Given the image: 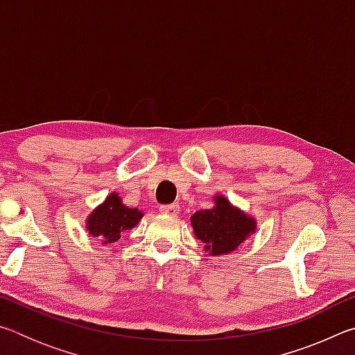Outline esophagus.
Instances as JSON below:
<instances>
[{
	"mask_svg": "<svg viewBox=\"0 0 355 355\" xmlns=\"http://www.w3.org/2000/svg\"><path fill=\"white\" fill-rule=\"evenodd\" d=\"M159 211L167 216H177L180 213V207L177 203H169V205H161Z\"/></svg>",
	"mask_w": 355,
	"mask_h": 355,
	"instance_id": "esophagus-1",
	"label": "esophagus"
}]
</instances>
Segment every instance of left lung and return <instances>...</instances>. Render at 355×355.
I'll return each mask as SVG.
<instances>
[{"mask_svg":"<svg viewBox=\"0 0 355 355\" xmlns=\"http://www.w3.org/2000/svg\"><path fill=\"white\" fill-rule=\"evenodd\" d=\"M216 207L192 214L191 224L196 236L211 255L228 254L255 230L254 220L233 208L225 197H216Z\"/></svg>","mask_w":355,"mask_h":355,"instance_id":"1","label":"left lung"}]
</instances>
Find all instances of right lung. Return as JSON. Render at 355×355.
I'll list each match as a JSON object with an SVG mask.
<instances>
[{
	"mask_svg": "<svg viewBox=\"0 0 355 355\" xmlns=\"http://www.w3.org/2000/svg\"><path fill=\"white\" fill-rule=\"evenodd\" d=\"M141 218L142 213L122 205L117 194H111L103 205L91 214L87 228L91 235L100 236L105 244L116 243L120 238V232L135 227Z\"/></svg>",
	"mask_w": 355,
	"mask_h": 355,
	"instance_id": "obj_1",
	"label": "right lung"
}]
</instances>
